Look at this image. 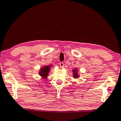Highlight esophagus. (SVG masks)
<instances>
[{"instance_id": "esophagus-1", "label": "esophagus", "mask_w": 121, "mask_h": 121, "mask_svg": "<svg viewBox=\"0 0 121 121\" xmlns=\"http://www.w3.org/2000/svg\"><path fill=\"white\" fill-rule=\"evenodd\" d=\"M60 65L61 68H64V63H63V62H61L60 63Z\"/></svg>"}]
</instances>
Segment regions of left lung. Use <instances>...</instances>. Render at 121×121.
<instances>
[{
  "mask_svg": "<svg viewBox=\"0 0 121 121\" xmlns=\"http://www.w3.org/2000/svg\"><path fill=\"white\" fill-rule=\"evenodd\" d=\"M73 72L75 73H74V75H73V76H74V77H76V78L78 77V75L77 72H76V70H73Z\"/></svg>",
  "mask_w": 121,
  "mask_h": 121,
  "instance_id": "obj_1",
  "label": "left lung"
}]
</instances>
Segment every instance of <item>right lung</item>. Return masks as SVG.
Here are the masks:
<instances>
[{
  "mask_svg": "<svg viewBox=\"0 0 121 121\" xmlns=\"http://www.w3.org/2000/svg\"><path fill=\"white\" fill-rule=\"evenodd\" d=\"M49 71H50V66L44 67H43V68L41 69V71L39 72V74L42 76L44 77V78H46Z\"/></svg>",
  "mask_w": 121,
  "mask_h": 121,
  "instance_id": "obj_1",
  "label": "right lung"
}]
</instances>
